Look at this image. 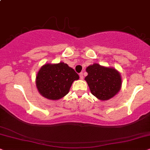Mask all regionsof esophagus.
I'll return each mask as SVG.
<instances>
[{
	"label": "esophagus",
	"mask_w": 150,
	"mask_h": 150,
	"mask_svg": "<svg viewBox=\"0 0 150 150\" xmlns=\"http://www.w3.org/2000/svg\"><path fill=\"white\" fill-rule=\"evenodd\" d=\"M79 77H80L81 79H84V75H83V73H79Z\"/></svg>",
	"instance_id": "obj_1"
}]
</instances>
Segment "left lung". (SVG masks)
Masks as SVG:
<instances>
[{"label": "left lung", "mask_w": 150, "mask_h": 150, "mask_svg": "<svg viewBox=\"0 0 150 150\" xmlns=\"http://www.w3.org/2000/svg\"><path fill=\"white\" fill-rule=\"evenodd\" d=\"M88 75L84 79L91 92L98 100L105 101L114 97L122 86V77L118 71L95 63L86 69Z\"/></svg>", "instance_id": "obj_1"}]
</instances>
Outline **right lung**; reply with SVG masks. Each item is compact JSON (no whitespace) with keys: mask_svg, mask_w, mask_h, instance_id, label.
Instances as JSON below:
<instances>
[{"mask_svg":"<svg viewBox=\"0 0 150 150\" xmlns=\"http://www.w3.org/2000/svg\"><path fill=\"white\" fill-rule=\"evenodd\" d=\"M79 78L78 74L67 64H45L38 71L35 83L43 97L58 100L69 93L73 81Z\"/></svg>","mask_w":150,"mask_h":150,"instance_id":"1","label":"right lung"}]
</instances>
